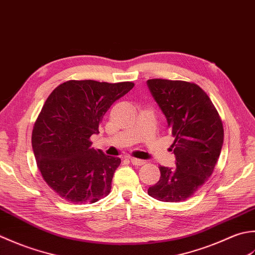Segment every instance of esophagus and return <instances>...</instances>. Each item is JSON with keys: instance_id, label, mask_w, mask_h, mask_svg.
Listing matches in <instances>:
<instances>
[{"instance_id": "1", "label": "esophagus", "mask_w": 255, "mask_h": 255, "mask_svg": "<svg viewBox=\"0 0 255 255\" xmlns=\"http://www.w3.org/2000/svg\"><path fill=\"white\" fill-rule=\"evenodd\" d=\"M129 162H131L133 165H136V166H141V165L145 164V160L135 158V157H129Z\"/></svg>"}]
</instances>
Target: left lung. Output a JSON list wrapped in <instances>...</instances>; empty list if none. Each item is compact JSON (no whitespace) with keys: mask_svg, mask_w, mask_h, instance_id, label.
<instances>
[{"mask_svg":"<svg viewBox=\"0 0 255 255\" xmlns=\"http://www.w3.org/2000/svg\"><path fill=\"white\" fill-rule=\"evenodd\" d=\"M146 84L175 137L171 150L176 157V168L159 166L160 178L147 193L160 201H183L214 171L223 144L222 122L209 97L196 84L166 79Z\"/></svg>","mask_w":255,"mask_h":255,"instance_id":"obj_1","label":"left lung"}]
</instances>
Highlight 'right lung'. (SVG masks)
Wrapping results in <instances>:
<instances>
[{"instance_id": "right-lung-1", "label": "right lung", "mask_w": 255, "mask_h": 255, "mask_svg": "<svg viewBox=\"0 0 255 255\" xmlns=\"http://www.w3.org/2000/svg\"><path fill=\"white\" fill-rule=\"evenodd\" d=\"M133 82L69 80L50 93L32 133V146L46 183L61 198L93 204L110 194L121 158L91 147L90 136Z\"/></svg>"}]
</instances>
